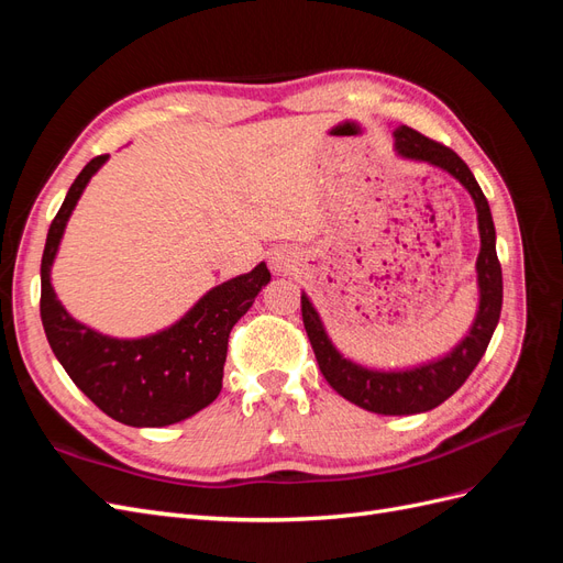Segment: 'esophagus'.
Masks as SVG:
<instances>
[{"instance_id":"obj_1","label":"esophagus","mask_w":563,"mask_h":563,"mask_svg":"<svg viewBox=\"0 0 563 563\" xmlns=\"http://www.w3.org/2000/svg\"><path fill=\"white\" fill-rule=\"evenodd\" d=\"M296 263L298 261H296L294 251H288V249H277L269 258V265H272V269L277 272V275H288V272H294Z\"/></svg>"}]
</instances>
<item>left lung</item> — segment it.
<instances>
[{"instance_id":"1","label":"left lung","mask_w":563,"mask_h":563,"mask_svg":"<svg viewBox=\"0 0 563 563\" xmlns=\"http://www.w3.org/2000/svg\"><path fill=\"white\" fill-rule=\"evenodd\" d=\"M397 157L408 162L430 164L439 172L449 174L470 192L476 209V228H479V255H476V288H479V308L467 335L460 343L437 356L408 368H371L356 364L340 352L323 327V321L312 305L310 296L302 291V323L310 335L317 364L323 378L340 397L380 416H413L432 411L444 404L453 391L463 385L474 366L484 356L490 335L498 327L503 310V269L496 253V225H493L490 207L479 183L472 176L470 166L460 159L451 147L439 145L422 133L397 126L395 129Z\"/></svg>"}]
</instances>
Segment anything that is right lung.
I'll return each mask as SVG.
<instances>
[{
	"instance_id": "right-lung-1",
	"label": "right lung",
	"mask_w": 563,
	"mask_h": 563,
	"mask_svg": "<svg viewBox=\"0 0 563 563\" xmlns=\"http://www.w3.org/2000/svg\"><path fill=\"white\" fill-rule=\"evenodd\" d=\"M110 155L81 168L46 234L42 255V323L67 376L100 411L131 428H166L207 408L223 387L228 338L269 284L258 263L246 275L209 288L172 327L141 338H112L77 321L63 308L51 267L79 197Z\"/></svg>"
}]
</instances>
